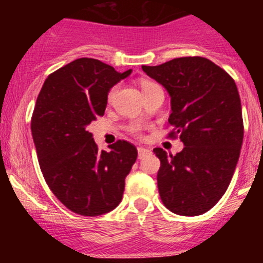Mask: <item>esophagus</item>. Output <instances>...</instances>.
<instances>
[{"instance_id": "esophagus-1", "label": "esophagus", "mask_w": 263, "mask_h": 263, "mask_svg": "<svg viewBox=\"0 0 263 263\" xmlns=\"http://www.w3.org/2000/svg\"><path fill=\"white\" fill-rule=\"evenodd\" d=\"M138 158L142 159L143 157H146L147 155H149L151 151L148 148H144V147H138Z\"/></svg>"}]
</instances>
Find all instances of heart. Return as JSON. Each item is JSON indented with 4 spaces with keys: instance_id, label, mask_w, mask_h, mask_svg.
Masks as SVG:
<instances>
[{
    "instance_id": "b5f03b06",
    "label": "heart",
    "mask_w": 263,
    "mask_h": 263,
    "mask_svg": "<svg viewBox=\"0 0 263 263\" xmlns=\"http://www.w3.org/2000/svg\"><path fill=\"white\" fill-rule=\"evenodd\" d=\"M152 85H155V84L151 83V81H143V83H142V89H143V91H144V90L148 89V87H151ZM116 90H117V86H114L112 89H111L110 91H108V95H107V100L108 101L112 100L115 93H116ZM128 131L131 132V134L136 135V136H140L141 135V126L140 125H136V123H135V125L129 126Z\"/></svg>"
}]
</instances>
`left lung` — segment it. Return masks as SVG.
Here are the masks:
<instances>
[{"instance_id": "1", "label": "left lung", "mask_w": 263, "mask_h": 263, "mask_svg": "<svg viewBox=\"0 0 263 263\" xmlns=\"http://www.w3.org/2000/svg\"><path fill=\"white\" fill-rule=\"evenodd\" d=\"M143 71L167 89L172 114L168 137L184 143L182 152H153L161 161L157 184L167 209L183 216L210 210L225 194L243 140L236 84L222 68L203 57H183Z\"/></svg>"}]
</instances>
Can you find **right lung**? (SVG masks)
I'll return each instance as SVG.
<instances>
[{
	"mask_svg": "<svg viewBox=\"0 0 263 263\" xmlns=\"http://www.w3.org/2000/svg\"><path fill=\"white\" fill-rule=\"evenodd\" d=\"M131 71L80 58L49 74L37 98L31 129L39 167L60 203L79 215H102L122 200L137 148L119 140L100 151L87 126L104 116L108 90Z\"/></svg>",
	"mask_w": 263,
	"mask_h": 263,
	"instance_id": "right-lung-1",
	"label": "right lung"
}]
</instances>
